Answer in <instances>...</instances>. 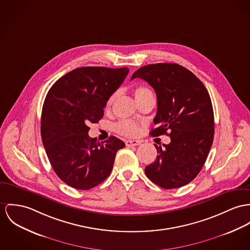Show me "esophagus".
Here are the masks:
<instances>
[{
  "label": "esophagus",
  "mask_w": 250,
  "mask_h": 250,
  "mask_svg": "<svg viewBox=\"0 0 250 250\" xmlns=\"http://www.w3.org/2000/svg\"><path fill=\"white\" fill-rule=\"evenodd\" d=\"M141 144V141H137V140H127L125 142V146L130 147V146H137Z\"/></svg>",
  "instance_id": "1"
}]
</instances>
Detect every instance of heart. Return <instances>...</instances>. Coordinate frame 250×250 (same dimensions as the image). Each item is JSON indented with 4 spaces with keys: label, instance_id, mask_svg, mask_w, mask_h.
<instances>
[{
    "label": "heart",
    "instance_id": "obj_1",
    "mask_svg": "<svg viewBox=\"0 0 250 250\" xmlns=\"http://www.w3.org/2000/svg\"><path fill=\"white\" fill-rule=\"evenodd\" d=\"M133 95L135 99L137 101V103L146 97L153 96L152 92L146 86L143 85H137L133 87L132 89ZM116 94H111L110 96L107 98L106 102H105V108L108 109L110 108V106L112 105L114 100H115ZM115 130L117 133L125 136V137H134L139 133V126L138 125L132 122V121H128V120H125V121H121L119 122L115 125Z\"/></svg>",
    "mask_w": 250,
    "mask_h": 250
}]
</instances>
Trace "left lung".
Masks as SVG:
<instances>
[{
  "label": "left lung",
  "mask_w": 250,
  "mask_h": 250,
  "mask_svg": "<svg viewBox=\"0 0 250 250\" xmlns=\"http://www.w3.org/2000/svg\"><path fill=\"white\" fill-rule=\"evenodd\" d=\"M147 82L157 95V127L151 136L168 135L171 142L154 145L158 156L145 172L157 186L172 189L190 183L201 171L214 138L210 96L191 71L177 63H153L135 71L131 80ZM170 131V134L167 131Z\"/></svg>",
  "instance_id": "8db88e82"
}]
</instances>
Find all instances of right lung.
<instances>
[{
    "label": "right lung",
    "instance_id": "add662e5",
    "mask_svg": "<svg viewBox=\"0 0 250 250\" xmlns=\"http://www.w3.org/2000/svg\"><path fill=\"white\" fill-rule=\"evenodd\" d=\"M128 72L127 67H79L49 89L42 110V141L52 168L67 186L87 190L111 172L117 151L125 145L114 136L97 142L88 136V125L103 118L107 98Z\"/></svg>",
    "mask_w": 250,
    "mask_h": 250
}]
</instances>
